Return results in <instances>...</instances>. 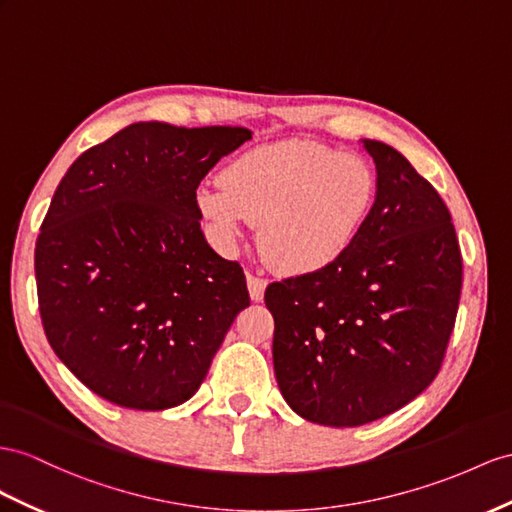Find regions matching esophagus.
Listing matches in <instances>:
<instances>
[{
  "mask_svg": "<svg viewBox=\"0 0 512 512\" xmlns=\"http://www.w3.org/2000/svg\"><path fill=\"white\" fill-rule=\"evenodd\" d=\"M246 283H248V294H251V300H255V303H261V300H264L266 285H268L266 279L255 277V274H248Z\"/></svg>",
  "mask_w": 512,
  "mask_h": 512,
  "instance_id": "1",
  "label": "esophagus"
}]
</instances>
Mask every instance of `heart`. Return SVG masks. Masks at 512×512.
<instances>
[{
  "label": "heart",
  "mask_w": 512,
  "mask_h": 512,
  "mask_svg": "<svg viewBox=\"0 0 512 512\" xmlns=\"http://www.w3.org/2000/svg\"><path fill=\"white\" fill-rule=\"evenodd\" d=\"M196 188V205L216 238L233 246L261 222L266 261L287 274L335 264L355 244L378 192L372 164L313 140L261 144Z\"/></svg>",
  "instance_id": "obj_1"
}]
</instances>
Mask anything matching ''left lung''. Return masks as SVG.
Returning a JSON list of instances; mask_svg holds the SVG:
<instances>
[{
	"mask_svg": "<svg viewBox=\"0 0 512 512\" xmlns=\"http://www.w3.org/2000/svg\"><path fill=\"white\" fill-rule=\"evenodd\" d=\"M361 144L378 192L359 238L335 264L272 283L264 296L285 402L307 422L335 428L381 419L435 381L463 283L437 190L391 144Z\"/></svg>",
	"mask_w": 512,
	"mask_h": 512,
	"instance_id": "obj_1",
	"label": "left lung"
}]
</instances>
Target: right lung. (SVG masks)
Segmentation results:
<instances>
[{"mask_svg": "<svg viewBox=\"0 0 512 512\" xmlns=\"http://www.w3.org/2000/svg\"><path fill=\"white\" fill-rule=\"evenodd\" d=\"M251 138L140 121L62 177L36 240L38 307L58 359L97 396L138 411L190 400L251 305L196 205L209 168Z\"/></svg>", "mask_w": 512, "mask_h": 512, "instance_id": "obj_1", "label": "right lung"}]
</instances>
